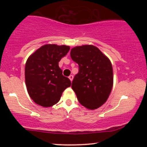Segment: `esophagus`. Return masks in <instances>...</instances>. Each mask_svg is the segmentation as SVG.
<instances>
[{"label":"esophagus","instance_id":"1","mask_svg":"<svg viewBox=\"0 0 147 147\" xmlns=\"http://www.w3.org/2000/svg\"><path fill=\"white\" fill-rule=\"evenodd\" d=\"M69 79H70V81H71V82H72V79H73V75H70V76H69Z\"/></svg>","mask_w":147,"mask_h":147}]
</instances>
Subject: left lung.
Here are the masks:
<instances>
[{"label":"left lung","mask_w":147,"mask_h":147,"mask_svg":"<svg viewBox=\"0 0 147 147\" xmlns=\"http://www.w3.org/2000/svg\"><path fill=\"white\" fill-rule=\"evenodd\" d=\"M70 57L79 65V72L72 83L78 101L90 110L98 109L109 98L113 84L110 60L92 45L75 47Z\"/></svg>","instance_id":"obj_1"}]
</instances>
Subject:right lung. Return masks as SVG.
I'll return each instance as SVG.
<instances>
[{"mask_svg": "<svg viewBox=\"0 0 147 147\" xmlns=\"http://www.w3.org/2000/svg\"><path fill=\"white\" fill-rule=\"evenodd\" d=\"M70 47L47 44L36 50L25 63L27 90L36 104L50 107L60 100L63 90L71 86L68 77L62 75L59 62L67 55Z\"/></svg>", "mask_w": 147, "mask_h": 147, "instance_id": "add662e5", "label": "right lung"}]
</instances>
